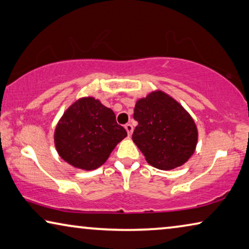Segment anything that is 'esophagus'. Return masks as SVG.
I'll return each instance as SVG.
<instances>
[{
  "mask_svg": "<svg viewBox=\"0 0 249 249\" xmlns=\"http://www.w3.org/2000/svg\"><path fill=\"white\" fill-rule=\"evenodd\" d=\"M124 128H125V130H127L128 135H129V136H131V133H132V131H133V127H132V124H127L124 125Z\"/></svg>",
  "mask_w": 249,
  "mask_h": 249,
  "instance_id": "34e87169",
  "label": "esophagus"
}]
</instances>
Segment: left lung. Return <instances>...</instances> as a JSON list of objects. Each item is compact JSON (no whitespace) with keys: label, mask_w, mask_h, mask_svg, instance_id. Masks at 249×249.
I'll return each mask as SVG.
<instances>
[{"label":"left lung","mask_w":249,"mask_h":249,"mask_svg":"<svg viewBox=\"0 0 249 249\" xmlns=\"http://www.w3.org/2000/svg\"><path fill=\"white\" fill-rule=\"evenodd\" d=\"M133 119L138 125L132 140L152 167L175 169L188 161L196 150L198 129L193 117L161 90L138 99Z\"/></svg>","instance_id":"obj_1"}]
</instances>
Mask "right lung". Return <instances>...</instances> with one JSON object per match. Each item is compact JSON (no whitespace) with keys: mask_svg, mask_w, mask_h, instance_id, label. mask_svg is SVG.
<instances>
[{"mask_svg":"<svg viewBox=\"0 0 249 249\" xmlns=\"http://www.w3.org/2000/svg\"><path fill=\"white\" fill-rule=\"evenodd\" d=\"M125 137L127 131L117 124L112 110L89 95L75 100L60 118L54 146L64 161L90 171L101 167Z\"/></svg>","mask_w":249,"mask_h":249,"instance_id":"add662e5","label":"right lung"}]
</instances>
